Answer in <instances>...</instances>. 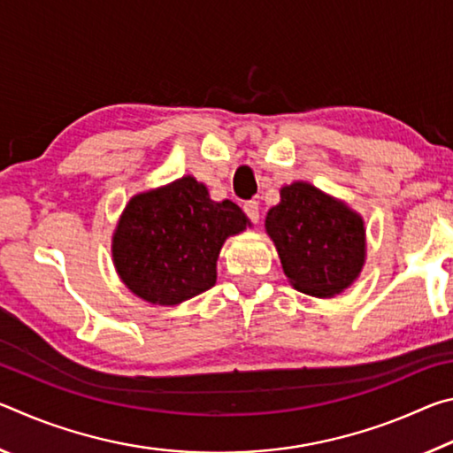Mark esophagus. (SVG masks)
Here are the masks:
<instances>
[{
    "label": "esophagus",
    "instance_id": "1",
    "mask_svg": "<svg viewBox=\"0 0 453 453\" xmlns=\"http://www.w3.org/2000/svg\"><path fill=\"white\" fill-rule=\"evenodd\" d=\"M243 211L251 224H259V203L256 199H250V202L243 203Z\"/></svg>",
    "mask_w": 453,
    "mask_h": 453
}]
</instances>
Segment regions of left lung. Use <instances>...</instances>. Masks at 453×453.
Instances as JSON below:
<instances>
[{"label":"left lung","mask_w":453,"mask_h":453,"mask_svg":"<svg viewBox=\"0 0 453 453\" xmlns=\"http://www.w3.org/2000/svg\"><path fill=\"white\" fill-rule=\"evenodd\" d=\"M265 229L278 248L283 272L303 294L335 296L362 272V218L310 183L281 188V202L267 211Z\"/></svg>","instance_id":"1"}]
</instances>
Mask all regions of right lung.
I'll return each instance as SVG.
<instances>
[{
    "mask_svg": "<svg viewBox=\"0 0 453 453\" xmlns=\"http://www.w3.org/2000/svg\"><path fill=\"white\" fill-rule=\"evenodd\" d=\"M248 226L234 202H211L191 175L132 197L113 235L121 281L142 300L175 305L216 283L227 235Z\"/></svg>",
    "mask_w": 453,
    "mask_h": 453,
    "instance_id": "1",
    "label": "right lung"
}]
</instances>
